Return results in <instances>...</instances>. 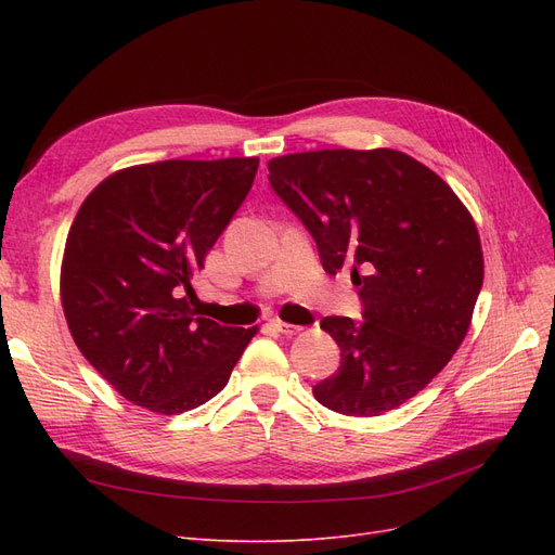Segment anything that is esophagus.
Wrapping results in <instances>:
<instances>
[{"instance_id": "1", "label": "esophagus", "mask_w": 555, "mask_h": 555, "mask_svg": "<svg viewBox=\"0 0 555 555\" xmlns=\"http://www.w3.org/2000/svg\"><path fill=\"white\" fill-rule=\"evenodd\" d=\"M271 326L278 331V333H282V335H287V338H292V335H296V333H300L304 328L300 326H296V324H287V322H282V319H273L271 322Z\"/></svg>"}]
</instances>
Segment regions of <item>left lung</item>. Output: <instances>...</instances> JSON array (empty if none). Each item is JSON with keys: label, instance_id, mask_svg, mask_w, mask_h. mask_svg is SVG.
Masks as SVG:
<instances>
[{"label": "left lung", "instance_id": "1", "mask_svg": "<svg viewBox=\"0 0 555 555\" xmlns=\"http://www.w3.org/2000/svg\"><path fill=\"white\" fill-rule=\"evenodd\" d=\"M324 271L351 268L365 317H326L338 373L312 393L347 416L400 408L451 361L483 282L479 231L449 184L391 147L312 150L268 162Z\"/></svg>", "mask_w": 555, "mask_h": 555}]
</instances>
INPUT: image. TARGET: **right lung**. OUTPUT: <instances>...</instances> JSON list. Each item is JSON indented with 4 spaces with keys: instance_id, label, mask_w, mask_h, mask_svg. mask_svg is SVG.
I'll return each mask as SVG.
<instances>
[{
    "instance_id": "1",
    "label": "right lung",
    "mask_w": 555,
    "mask_h": 555,
    "mask_svg": "<svg viewBox=\"0 0 555 555\" xmlns=\"http://www.w3.org/2000/svg\"><path fill=\"white\" fill-rule=\"evenodd\" d=\"M257 169L259 157L137 164L78 208L60 268L66 326L133 405L166 416L204 405L257 335L201 317L192 287Z\"/></svg>"
}]
</instances>
